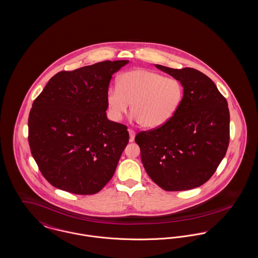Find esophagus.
<instances>
[{
  "label": "esophagus",
  "mask_w": 258,
  "mask_h": 258,
  "mask_svg": "<svg viewBox=\"0 0 258 258\" xmlns=\"http://www.w3.org/2000/svg\"><path fill=\"white\" fill-rule=\"evenodd\" d=\"M128 134H130V141L133 142L135 140V138H136V132L134 130L128 128Z\"/></svg>",
  "instance_id": "esophagus-1"
}]
</instances>
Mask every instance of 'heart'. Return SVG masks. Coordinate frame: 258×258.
Returning a JSON list of instances; mask_svg holds the SVG:
<instances>
[{
    "instance_id": "obj_1",
    "label": "heart",
    "mask_w": 258,
    "mask_h": 258,
    "mask_svg": "<svg viewBox=\"0 0 258 258\" xmlns=\"http://www.w3.org/2000/svg\"><path fill=\"white\" fill-rule=\"evenodd\" d=\"M183 94V85L177 79L146 69H135L119 76L118 86L108 88L107 110L111 119L119 121L132 103L133 119L145 127L155 128L174 118Z\"/></svg>"
}]
</instances>
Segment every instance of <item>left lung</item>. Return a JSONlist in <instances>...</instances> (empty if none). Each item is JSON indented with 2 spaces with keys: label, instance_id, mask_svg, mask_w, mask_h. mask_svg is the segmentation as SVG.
<instances>
[{
  "label": "left lung",
  "instance_id": "8db88e82",
  "mask_svg": "<svg viewBox=\"0 0 258 258\" xmlns=\"http://www.w3.org/2000/svg\"><path fill=\"white\" fill-rule=\"evenodd\" d=\"M155 67L181 82L182 103L174 118L136 137L150 178L167 191L196 188L213 176L230 141V112L215 83L196 69Z\"/></svg>",
  "mask_w": 258,
  "mask_h": 258
}]
</instances>
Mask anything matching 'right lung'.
Returning <instances> with one entry per match:
<instances>
[{"label":"right lung","mask_w":258,"mask_h":258,"mask_svg":"<svg viewBox=\"0 0 258 258\" xmlns=\"http://www.w3.org/2000/svg\"><path fill=\"white\" fill-rule=\"evenodd\" d=\"M128 60H104L59 72L34 100L28 142L40 172L53 186L94 195L112 178L128 143L124 124L107 119L112 76Z\"/></svg>","instance_id":"add662e5"}]
</instances>
